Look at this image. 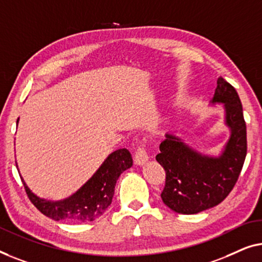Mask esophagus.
I'll use <instances>...</instances> for the list:
<instances>
[{
  "instance_id": "esophagus-1",
  "label": "esophagus",
  "mask_w": 262,
  "mask_h": 262,
  "mask_svg": "<svg viewBox=\"0 0 262 262\" xmlns=\"http://www.w3.org/2000/svg\"><path fill=\"white\" fill-rule=\"evenodd\" d=\"M147 161H148V154L146 152V148L143 147V145L139 146L134 154V163L141 166V165H145Z\"/></svg>"
}]
</instances>
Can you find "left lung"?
I'll use <instances>...</instances> for the list:
<instances>
[{
	"label": "left lung",
	"instance_id": "obj_1",
	"mask_svg": "<svg viewBox=\"0 0 262 262\" xmlns=\"http://www.w3.org/2000/svg\"><path fill=\"white\" fill-rule=\"evenodd\" d=\"M222 103L230 136L219 157L202 154L179 136L167 134L156 157L166 172L161 200L173 211L192 215L220 204L237 182L247 154V130L240 97L219 77L211 104Z\"/></svg>",
	"mask_w": 262,
	"mask_h": 262
}]
</instances>
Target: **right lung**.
<instances>
[{
	"label": "right lung",
	"instance_id": "add662e5",
	"mask_svg": "<svg viewBox=\"0 0 262 262\" xmlns=\"http://www.w3.org/2000/svg\"><path fill=\"white\" fill-rule=\"evenodd\" d=\"M132 165L133 159L129 150L117 149L109 154L94 176L79 190L65 200L56 202L38 197L26 185L24 179H21L28 198L45 216L54 221L91 222L104 213L112 204L117 179L121 173L130 168Z\"/></svg>",
	"mask_w": 262,
	"mask_h": 262
}]
</instances>
